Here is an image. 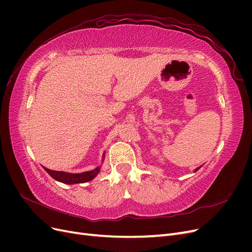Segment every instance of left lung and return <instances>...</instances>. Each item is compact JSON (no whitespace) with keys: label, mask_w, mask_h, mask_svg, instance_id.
<instances>
[{"label":"left lung","mask_w":252,"mask_h":252,"mask_svg":"<svg viewBox=\"0 0 252 252\" xmlns=\"http://www.w3.org/2000/svg\"><path fill=\"white\" fill-rule=\"evenodd\" d=\"M199 169H200V167H197V168L195 169V171H196V170H199Z\"/></svg>","instance_id":"1"}]
</instances>
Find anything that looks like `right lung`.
Instances as JSON below:
<instances>
[{
    "instance_id": "obj_1",
    "label": "right lung",
    "mask_w": 252,
    "mask_h": 252,
    "mask_svg": "<svg viewBox=\"0 0 252 252\" xmlns=\"http://www.w3.org/2000/svg\"><path fill=\"white\" fill-rule=\"evenodd\" d=\"M51 178L55 180L62 182L64 184H79V183H85L94 180L95 175L100 172V167H96L95 169L82 172V173H68L64 171H56V170H50L48 168H45Z\"/></svg>"
}]
</instances>
